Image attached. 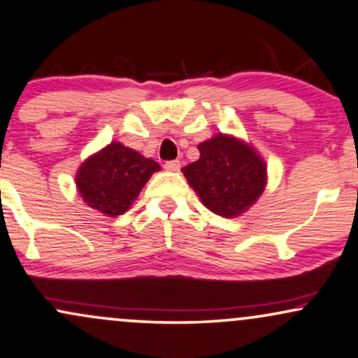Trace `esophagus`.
I'll list each match as a JSON object with an SVG mask.
<instances>
[{
    "mask_svg": "<svg viewBox=\"0 0 358 358\" xmlns=\"http://www.w3.org/2000/svg\"><path fill=\"white\" fill-rule=\"evenodd\" d=\"M180 166H182V163H180L178 159H171V162L165 163V170L166 171H178Z\"/></svg>",
    "mask_w": 358,
    "mask_h": 358,
    "instance_id": "esophagus-1",
    "label": "esophagus"
}]
</instances>
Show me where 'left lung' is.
<instances>
[{"label":"left lung","instance_id":"obj_1","mask_svg":"<svg viewBox=\"0 0 358 358\" xmlns=\"http://www.w3.org/2000/svg\"><path fill=\"white\" fill-rule=\"evenodd\" d=\"M199 151L200 158L182 171L208 210L232 219L257 202L268 176L252 146L220 133L200 143Z\"/></svg>","mask_w":358,"mask_h":358}]
</instances>
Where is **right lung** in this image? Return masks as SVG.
<instances>
[{"label": "right lung", "instance_id": "obj_1", "mask_svg": "<svg viewBox=\"0 0 358 358\" xmlns=\"http://www.w3.org/2000/svg\"><path fill=\"white\" fill-rule=\"evenodd\" d=\"M158 163L113 141L82 163L76 175L77 190L90 208L109 217L124 213L155 171Z\"/></svg>", "mask_w": 358, "mask_h": 358}]
</instances>
